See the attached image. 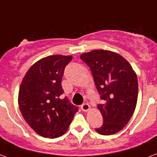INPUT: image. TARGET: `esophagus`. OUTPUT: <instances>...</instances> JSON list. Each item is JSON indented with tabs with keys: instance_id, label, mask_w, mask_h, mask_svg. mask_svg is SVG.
Listing matches in <instances>:
<instances>
[{
	"instance_id": "obj_1",
	"label": "esophagus",
	"mask_w": 157,
	"mask_h": 157,
	"mask_svg": "<svg viewBox=\"0 0 157 157\" xmlns=\"http://www.w3.org/2000/svg\"><path fill=\"white\" fill-rule=\"evenodd\" d=\"M90 105L88 104V103H85V104H83L81 105V109H82L83 111H89L90 109Z\"/></svg>"
}]
</instances>
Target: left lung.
Here are the masks:
<instances>
[{"mask_svg": "<svg viewBox=\"0 0 157 157\" xmlns=\"http://www.w3.org/2000/svg\"><path fill=\"white\" fill-rule=\"evenodd\" d=\"M91 69L97 90L102 100L98 105L103 118L96 132L103 136L118 133L127 124L136 109L138 79L129 62L118 53L94 50L81 55Z\"/></svg>", "mask_w": 157, "mask_h": 157, "instance_id": "obj_1", "label": "left lung"}]
</instances>
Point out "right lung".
I'll return each mask as SVG.
<instances>
[{
	"label": "right lung",
	"mask_w": 157,
	"mask_h": 157,
	"mask_svg": "<svg viewBox=\"0 0 157 157\" xmlns=\"http://www.w3.org/2000/svg\"><path fill=\"white\" fill-rule=\"evenodd\" d=\"M72 56L54 55L39 59L24 76L18 93L21 115L37 134L58 138L67 132L78 107L69 102L61 85Z\"/></svg>",
	"instance_id": "1"
}]
</instances>
